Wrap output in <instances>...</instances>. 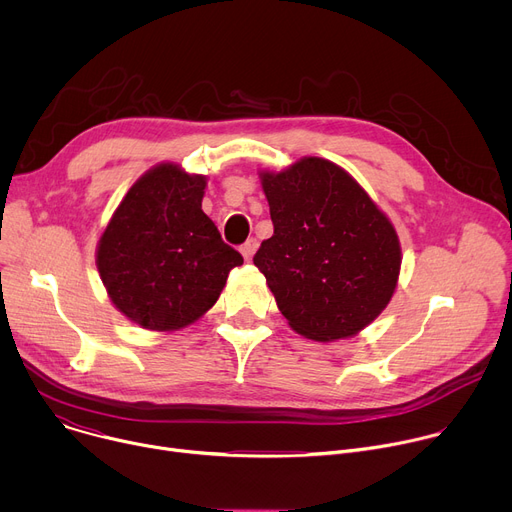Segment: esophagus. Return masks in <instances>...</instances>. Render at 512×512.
Returning a JSON list of instances; mask_svg holds the SVG:
<instances>
[{"label": "esophagus", "mask_w": 512, "mask_h": 512, "mask_svg": "<svg viewBox=\"0 0 512 512\" xmlns=\"http://www.w3.org/2000/svg\"><path fill=\"white\" fill-rule=\"evenodd\" d=\"M257 247H259L257 239H249V241H247V243L241 247V255L245 257V261H251V259H253V255H255Z\"/></svg>", "instance_id": "obj_1"}]
</instances>
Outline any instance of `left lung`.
Returning <instances> with one entry per match:
<instances>
[{
    "mask_svg": "<svg viewBox=\"0 0 512 512\" xmlns=\"http://www.w3.org/2000/svg\"><path fill=\"white\" fill-rule=\"evenodd\" d=\"M273 237L253 257L291 330L316 342L356 336L391 302L401 243L389 216L344 168L306 156L259 172Z\"/></svg>",
    "mask_w": 512,
    "mask_h": 512,
    "instance_id": "1",
    "label": "left lung"
}]
</instances>
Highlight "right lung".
Here are the masks:
<instances>
[{"instance_id": "obj_1", "label": "right lung", "mask_w": 512, "mask_h": 512, "mask_svg": "<svg viewBox=\"0 0 512 512\" xmlns=\"http://www.w3.org/2000/svg\"><path fill=\"white\" fill-rule=\"evenodd\" d=\"M206 176L162 162L127 190L95 263L111 304L145 330L174 332L202 318L243 263L202 212Z\"/></svg>"}]
</instances>
